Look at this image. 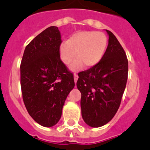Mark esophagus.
<instances>
[{"label":"esophagus","instance_id":"esophagus-1","mask_svg":"<svg viewBox=\"0 0 150 150\" xmlns=\"http://www.w3.org/2000/svg\"><path fill=\"white\" fill-rule=\"evenodd\" d=\"M74 82H75V83H76V81H77V79H78V76L76 75V74H74Z\"/></svg>","mask_w":150,"mask_h":150}]
</instances>
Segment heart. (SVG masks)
<instances>
[{
  "label": "heart",
  "mask_w": 150,
  "mask_h": 150,
  "mask_svg": "<svg viewBox=\"0 0 150 150\" xmlns=\"http://www.w3.org/2000/svg\"><path fill=\"white\" fill-rule=\"evenodd\" d=\"M108 45L105 34L98 31H79L73 34L60 47V57L65 64H71L75 57L78 59L73 63L71 69L76 71L83 64L91 68L100 63Z\"/></svg>",
  "instance_id": "1"
}]
</instances>
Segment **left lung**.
<instances>
[{"label":"left lung","instance_id":"left-lung-1","mask_svg":"<svg viewBox=\"0 0 150 150\" xmlns=\"http://www.w3.org/2000/svg\"><path fill=\"white\" fill-rule=\"evenodd\" d=\"M100 63L78 74L76 86L81 92L82 116L88 125L103 126L117 112L128 79V62L122 46L111 31Z\"/></svg>","mask_w":150,"mask_h":150}]
</instances>
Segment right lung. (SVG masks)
I'll use <instances>...</instances> for the list:
<instances>
[{
  "mask_svg": "<svg viewBox=\"0 0 150 150\" xmlns=\"http://www.w3.org/2000/svg\"><path fill=\"white\" fill-rule=\"evenodd\" d=\"M61 43L58 27L47 28L28 44L21 62L24 104L33 120L44 127L58 123L75 86L73 74L60 59Z\"/></svg>",
  "mask_w": 150,
  "mask_h": 150,
  "instance_id": "add662e5",
  "label": "right lung"
}]
</instances>
